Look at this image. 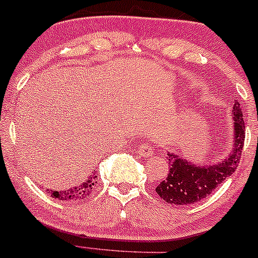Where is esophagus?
Instances as JSON below:
<instances>
[{"mask_svg": "<svg viewBox=\"0 0 258 258\" xmlns=\"http://www.w3.org/2000/svg\"><path fill=\"white\" fill-rule=\"evenodd\" d=\"M138 153L142 156H144V158H149V156H151L154 154V147L151 144H149V143H144V144H140L138 147Z\"/></svg>", "mask_w": 258, "mask_h": 258, "instance_id": "obj_1", "label": "esophagus"}]
</instances>
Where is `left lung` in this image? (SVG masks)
I'll list each match as a JSON object with an SVG mask.
<instances>
[{
	"instance_id": "8db88e82",
	"label": "left lung",
	"mask_w": 258,
	"mask_h": 258,
	"mask_svg": "<svg viewBox=\"0 0 258 258\" xmlns=\"http://www.w3.org/2000/svg\"><path fill=\"white\" fill-rule=\"evenodd\" d=\"M232 154L222 163L198 166L174 154L169 155V174L155 188L158 195L170 205H190L208 198L238 166L245 144V121L241 104L235 100Z\"/></svg>"
}]
</instances>
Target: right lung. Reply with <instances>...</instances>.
Wrapping results in <instances>:
<instances>
[{
	"mask_svg": "<svg viewBox=\"0 0 258 258\" xmlns=\"http://www.w3.org/2000/svg\"><path fill=\"white\" fill-rule=\"evenodd\" d=\"M95 184H97V174H95L94 171L92 175H89V177L86 180V181L82 182V184L78 185V186L68 188V190H62V191L49 190V192L52 198L72 203V201H78V200H82V199L87 198V196H88L89 194H92V191L94 190Z\"/></svg>",
	"mask_w": 258,
	"mask_h": 258,
	"instance_id": "add662e5",
	"label": "right lung"
}]
</instances>
